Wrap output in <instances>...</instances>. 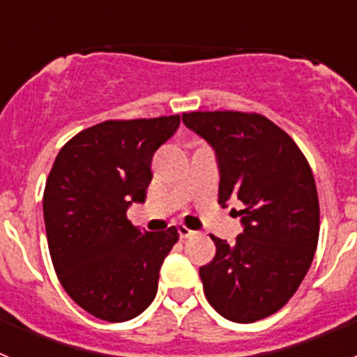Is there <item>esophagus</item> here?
Listing matches in <instances>:
<instances>
[{
  "label": "esophagus",
  "instance_id": "esophagus-1",
  "mask_svg": "<svg viewBox=\"0 0 357 357\" xmlns=\"http://www.w3.org/2000/svg\"><path fill=\"white\" fill-rule=\"evenodd\" d=\"M178 234H181L182 239H188V238H193V236H197V232L191 229H188L185 225H181L178 227Z\"/></svg>",
  "mask_w": 357,
  "mask_h": 357
}]
</instances>
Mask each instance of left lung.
<instances>
[{"label":"left lung","mask_w":357,"mask_h":357,"mask_svg":"<svg viewBox=\"0 0 357 357\" xmlns=\"http://www.w3.org/2000/svg\"><path fill=\"white\" fill-rule=\"evenodd\" d=\"M220 164L218 202L243 204L236 243L211 236L216 255L200 268L209 304L230 321L252 324L284 307L313 263L320 232L314 176L295 141L257 112H184Z\"/></svg>","instance_id":"obj_1"}]
</instances>
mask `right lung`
<instances>
[{
  "instance_id": "right-lung-1",
  "label": "right lung",
  "mask_w": 357,
  "mask_h": 357,
  "mask_svg": "<svg viewBox=\"0 0 357 357\" xmlns=\"http://www.w3.org/2000/svg\"><path fill=\"white\" fill-rule=\"evenodd\" d=\"M181 116L109 119L73 135L61 148L43 195L55 273L73 301L100 320L125 321L155 298L164 257L178 241L135 229L132 202H144L151 157Z\"/></svg>"
}]
</instances>
